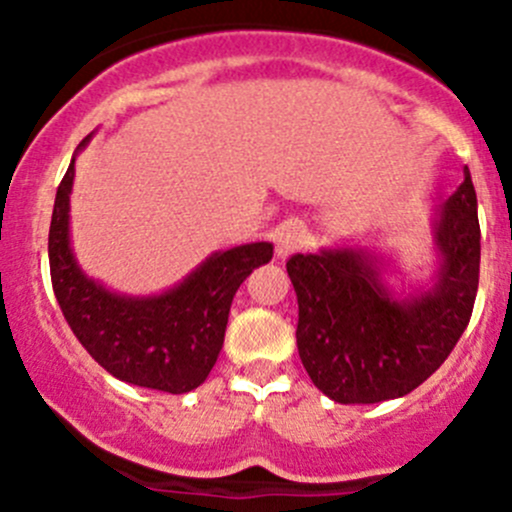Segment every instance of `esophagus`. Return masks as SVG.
Returning <instances> with one entry per match:
<instances>
[{
	"mask_svg": "<svg viewBox=\"0 0 512 512\" xmlns=\"http://www.w3.org/2000/svg\"><path fill=\"white\" fill-rule=\"evenodd\" d=\"M303 239H306V229L301 221H283L276 231H273V244H276V256L288 258L293 251L301 249Z\"/></svg>",
	"mask_w": 512,
	"mask_h": 512,
	"instance_id": "esophagus-1",
	"label": "esophagus"
}]
</instances>
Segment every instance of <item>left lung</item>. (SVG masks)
<instances>
[{
  "instance_id": "8db88e82",
  "label": "left lung",
  "mask_w": 512,
  "mask_h": 512,
  "mask_svg": "<svg viewBox=\"0 0 512 512\" xmlns=\"http://www.w3.org/2000/svg\"><path fill=\"white\" fill-rule=\"evenodd\" d=\"M433 286L396 296L386 258L338 246L288 258L298 298L296 343L313 386L336 403L401 398L450 356L473 313L480 273L478 199L463 184L433 221Z\"/></svg>"
}]
</instances>
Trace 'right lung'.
Returning a JSON list of instances; mask_svg holds the SVG:
<instances>
[{"instance_id":"1","label":"right lung","mask_w":512,"mask_h":512,"mask_svg":"<svg viewBox=\"0 0 512 512\" xmlns=\"http://www.w3.org/2000/svg\"><path fill=\"white\" fill-rule=\"evenodd\" d=\"M89 139L91 134L77 154ZM77 154L57 189L49 226V271L59 308L89 356L114 378L176 396L194 391L219 358L236 291L254 268L271 261L273 244L256 241L216 251L159 296L109 291L86 276L69 241Z\"/></svg>"}]
</instances>
